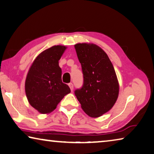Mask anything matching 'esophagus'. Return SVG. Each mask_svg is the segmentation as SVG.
Segmentation results:
<instances>
[{"label": "esophagus", "instance_id": "esophagus-1", "mask_svg": "<svg viewBox=\"0 0 154 154\" xmlns=\"http://www.w3.org/2000/svg\"><path fill=\"white\" fill-rule=\"evenodd\" d=\"M68 86H69L70 90H71V91H72V90H73V84H72V83H70V84H68Z\"/></svg>", "mask_w": 154, "mask_h": 154}]
</instances>
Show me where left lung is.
I'll return each mask as SVG.
<instances>
[{"label": "left lung", "mask_w": 154, "mask_h": 154, "mask_svg": "<svg viewBox=\"0 0 154 154\" xmlns=\"http://www.w3.org/2000/svg\"><path fill=\"white\" fill-rule=\"evenodd\" d=\"M82 64L84 84L75 91L86 114L97 118L110 110L118 99L119 84L108 55L94 44L75 45Z\"/></svg>", "instance_id": "1"}]
</instances>
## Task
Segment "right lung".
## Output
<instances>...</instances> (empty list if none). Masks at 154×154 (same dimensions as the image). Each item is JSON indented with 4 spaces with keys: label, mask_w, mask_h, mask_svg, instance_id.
<instances>
[{
    "label": "right lung",
    "mask_w": 154,
    "mask_h": 154,
    "mask_svg": "<svg viewBox=\"0 0 154 154\" xmlns=\"http://www.w3.org/2000/svg\"><path fill=\"white\" fill-rule=\"evenodd\" d=\"M66 46L55 45L40 53L31 64L25 80V92L29 104L41 114L56 108L65 95L70 92L62 81L59 60Z\"/></svg>",
    "instance_id": "obj_1"
}]
</instances>
